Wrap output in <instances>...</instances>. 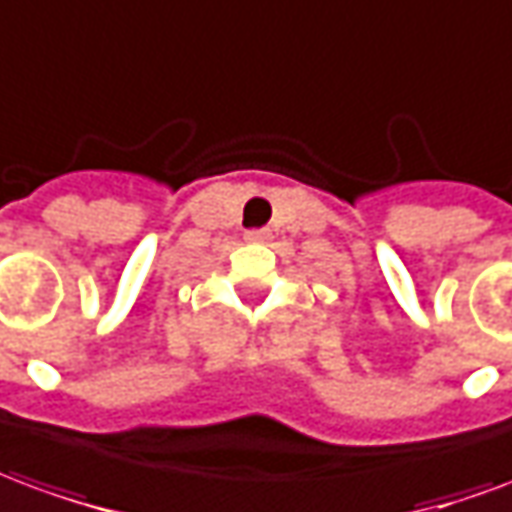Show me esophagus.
<instances>
[{
	"mask_svg": "<svg viewBox=\"0 0 512 512\" xmlns=\"http://www.w3.org/2000/svg\"><path fill=\"white\" fill-rule=\"evenodd\" d=\"M244 238L249 244H263V241H268V230H246Z\"/></svg>",
	"mask_w": 512,
	"mask_h": 512,
	"instance_id": "34e87169",
	"label": "esophagus"
}]
</instances>
